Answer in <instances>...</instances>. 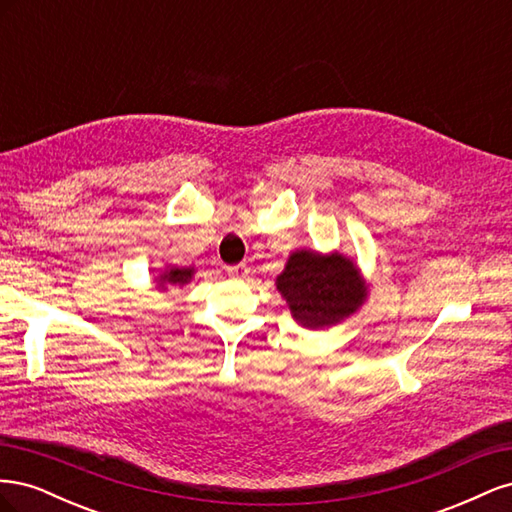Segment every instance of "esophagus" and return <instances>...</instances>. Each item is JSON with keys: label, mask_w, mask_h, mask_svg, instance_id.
Segmentation results:
<instances>
[{"label": "esophagus", "mask_w": 512, "mask_h": 512, "mask_svg": "<svg viewBox=\"0 0 512 512\" xmlns=\"http://www.w3.org/2000/svg\"><path fill=\"white\" fill-rule=\"evenodd\" d=\"M247 273H250V267H247L245 262L235 267H228V277H232V280H243V277H247Z\"/></svg>", "instance_id": "34e87169"}]
</instances>
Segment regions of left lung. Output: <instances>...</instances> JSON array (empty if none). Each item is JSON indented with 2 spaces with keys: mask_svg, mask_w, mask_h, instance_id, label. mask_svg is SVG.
Masks as SVG:
<instances>
[{
  "mask_svg": "<svg viewBox=\"0 0 512 512\" xmlns=\"http://www.w3.org/2000/svg\"><path fill=\"white\" fill-rule=\"evenodd\" d=\"M275 288L290 316L303 329L324 331L354 316L365 305L369 286L354 258L342 252L322 254L312 247L294 250Z\"/></svg>",
  "mask_w": 512,
  "mask_h": 512,
  "instance_id": "left-lung-1",
  "label": "left lung"
}]
</instances>
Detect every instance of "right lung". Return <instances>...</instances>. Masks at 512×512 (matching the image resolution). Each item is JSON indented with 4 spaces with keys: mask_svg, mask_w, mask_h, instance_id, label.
Wrapping results in <instances>:
<instances>
[{
    "mask_svg": "<svg viewBox=\"0 0 512 512\" xmlns=\"http://www.w3.org/2000/svg\"><path fill=\"white\" fill-rule=\"evenodd\" d=\"M196 269L194 267H177V265H164L160 269V273L153 277L156 280V286L160 290H168V288H183L185 284L192 282Z\"/></svg>",
    "mask_w": 512,
    "mask_h": 512,
    "instance_id": "add662e5",
    "label": "right lung"
}]
</instances>
